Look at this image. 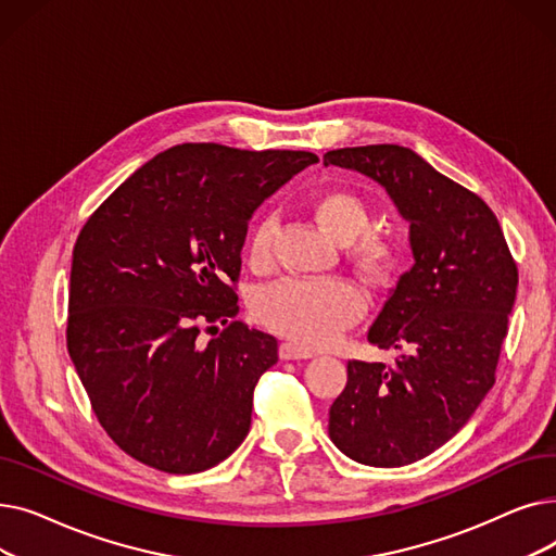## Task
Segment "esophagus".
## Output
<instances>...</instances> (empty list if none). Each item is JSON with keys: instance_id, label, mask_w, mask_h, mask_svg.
Returning <instances> with one entry per match:
<instances>
[{"instance_id": "obj_1", "label": "esophagus", "mask_w": 556, "mask_h": 556, "mask_svg": "<svg viewBox=\"0 0 556 556\" xmlns=\"http://www.w3.org/2000/svg\"><path fill=\"white\" fill-rule=\"evenodd\" d=\"M279 358L281 361H306V358H313V352H308V349H302L293 342H281L279 344Z\"/></svg>"}]
</instances>
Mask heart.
<instances>
[{"instance_id":"1","label":"heart","mask_w":556,"mask_h":556,"mask_svg":"<svg viewBox=\"0 0 556 556\" xmlns=\"http://www.w3.org/2000/svg\"><path fill=\"white\" fill-rule=\"evenodd\" d=\"M313 216L340 243H349L358 273L369 281L390 279L403 258L401 241L388 229H369L371 210L363 195L329 189L313 200ZM277 218L256 223L248 243L252 268H266L273 258ZM365 311L361 290L344 279H281L266 286L254 300L258 323L302 346H323L352 327Z\"/></svg>"}]
</instances>
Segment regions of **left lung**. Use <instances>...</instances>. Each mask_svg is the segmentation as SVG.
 I'll return each instance as SVG.
<instances>
[{"label": "left lung", "mask_w": 556, "mask_h": 556, "mask_svg": "<svg viewBox=\"0 0 556 556\" xmlns=\"http://www.w3.org/2000/svg\"><path fill=\"white\" fill-rule=\"evenodd\" d=\"M325 164L381 185L410 223L415 266L401 275L367 340L401 349L392 367L346 363L329 437L367 466H405L444 446L495 383L518 268L489 204L396 143L356 146Z\"/></svg>", "instance_id": "1"}]
</instances>
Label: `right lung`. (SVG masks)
<instances>
[{"mask_svg": "<svg viewBox=\"0 0 556 556\" xmlns=\"http://www.w3.org/2000/svg\"><path fill=\"white\" fill-rule=\"evenodd\" d=\"M315 162L306 151L180 143L83 225L67 349L99 424L130 457L200 473L248 437L254 388L279 358L270 333L233 319L248 220ZM202 326L219 334L207 345Z\"/></svg>", "mask_w": 556, "mask_h": 556, "instance_id": "add662e5", "label": "right lung"}]
</instances>
